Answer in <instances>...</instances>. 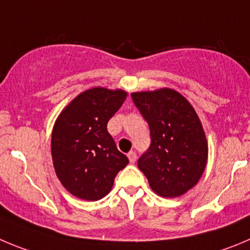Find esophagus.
Wrapping results in <instances>:
<instances>
[{
	"instance_id": "1",
	"label": "esophagus",
	"mask_w": 250,
	"mask_h": 250,
	"mask_svg": "<svg viewBox=\"0 0 250 250\" xmlns=\"http://www.w3.org/2000/svg\"><path fill=\"white\" fill-rule=\"evenodd\" d=\"M128 159H129V162L132 163H136V160H137V154L134 153V151H129V153H128Z\"/></svg>"
}]
</instances>
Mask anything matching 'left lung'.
Listing matches in <instances>:
<instances>
[{
  "label": "left lung",
  "mask_w": 250,
  "mask_h": 250,
  "mask_svg": "<svg viewBox=\"0 0 250 250\" xmlns=\"http://www.w3.org/2000/svg\"><path fill=\"white\" fill-rule=\"evenodd\" d=\"M130 97L150 130V146L139 158V170L158 195H183L197 184L207 162L206 136L195 109L170 88Z\"/></svg>",
  "instance_id": "1"
}]
</instances>
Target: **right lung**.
<instances>
[{
	"instance_id": "add662e5",
	"label": "right lung",
	"mask_w": 250,
	"mask_h": 250,
	"mask_svg": "<svg viewBox=\"0 0 250 250\" xmlns=\"http://www.w3.org/2000/svg\"><path fill=\"white\" fill-rule=\"evenodd\" d=\"M125 97L122 90L91 88L72 100L55 122L51 134L55 172L62 186L79 199L101 200L129 163L107 130Z\"/></svg>"
}]
</instances>
